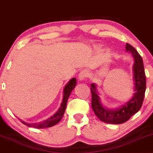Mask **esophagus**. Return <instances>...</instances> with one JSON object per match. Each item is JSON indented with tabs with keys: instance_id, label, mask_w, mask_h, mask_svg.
<instances>
[{
	"instance_id": "obj_1",
	"label": "esophagus",
	"mask_w": 153,
	"mask_h": 153,
	"mask_svg": "<svg viewBox=\"0 0 153 153\" xmlns=\"http://www.w3.org/2000/svg\"><path fill=\"white\" fill-rule=\"evenodd\" d=\"M89 75V73L88 71L87 70H82L81 71L80 73L78 75V78L80 80H84L86 79L87 78H88V76Z\"/></svg>"
}]
</instances>
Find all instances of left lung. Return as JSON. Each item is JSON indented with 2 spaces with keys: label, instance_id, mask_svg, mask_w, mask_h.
<instances>
[{
  "label": "left lung",
  "instance_id": "1",
  "mask_svg": "<svg viewBox=\"0 0 153 153\" xmlns=\"http://www.w3.org/2000/svg\"><path fill=\"white\" fill-rule=\"evenodd\" d=\"M126 50L131 53L134 56L133 66L135 93L129 102L119 109L108 110L103 107L100 102V98L96 90L94 84L91 85V107L95 115L101 121L110 124H122L125 123L140 109L143 104L146 89V78L142 57L137 50L129 43H126Z\"/></svg>",
  "mask_w": 153,
  "mask_h": 153
}]
</instances>
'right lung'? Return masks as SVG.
Returning a JSON list of instances; mask_svg holds the SVG:
<instances>
[{
  "mask_svg": "<svg viewBox=\"0 0 153 153\" xmlns=\"http://www.w3.org/2000/svg\"><path fill=\"white\" fill-rule=\"evenodd\" d=\"M75 85H76V78H73L71 79V80L69 81L68 84L66 85V87H64V97H63V101L61 104V106L59 108L58 111L54 114V115L52 116V117L48 118V120H45L43 123H40L38 124H28L26 123L25 122L21 120V122L24 125H25L28 127H36L38 128V129H41V128H48L52 127V126L55 125L57 124L59 122L62 118L64 115L65 110H66V103L67 101H68V99L70 96L71 91L73 89L75 88Z\"/></svg>",
  "mask_w": 153,
  "mask_h": 153,
  "instance_id": "right-lung-1",
  "label": "right lung"
}]
</instances>
